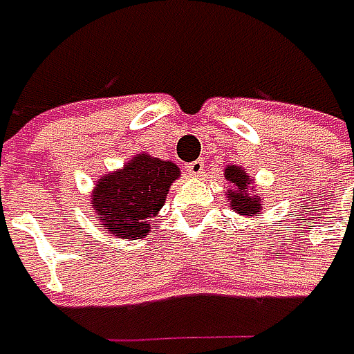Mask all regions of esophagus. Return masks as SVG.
Wrapping results in <instances>:
<instances>
[{
	"instance_id": "obj_1",
	"label": "esophagus",
	"mask_w": 354,
	"mask_h": 354,
	"mask_svg": "<svg viewBox=\"0 0 354 354\" xmlns=\"http://www.w3.org/2000/svg\"><path fill=\"white\" fill-rule=\"evenodd\" d=\"M185 169H187V174H189V176H199V174L203 171V161H201V159L191 161V163H187V165H185Z\"/></svg>"
}]
</instances>
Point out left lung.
<instances>
[{
  "label": "left lung",
  "mask_w": 354,
  "mask_h": 354,
  "mask_svg": "<svg viewBox=\"0 0 354 354\" xmlns=\"http://www.w3.org/2000/svg\"><path fill=\"white\" fill-rule=\"evenodd\" d=\"M224 178L233 183V187H237V191L229 193V199H231V207L241 214V216H250V214H256L260 209V201L256 199V195H250L248 193V185H250V176H245V171L237 165H231L226 167L224 171Z\"/></svg>",
  "instance_id": "1"
}]
</instances>
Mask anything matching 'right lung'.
<instances>
[{
    "label": "right lung",
    "mask_w": 354,
    "mask_h": 354,
    "mask_svg": "<svg viewBox=\"0 0 354 354\" xmlns=\"http://www.w3.org/2000/svg\"><path fill=\"white\" fill-rule=\"evenodd\" d=\"M178 174L171 161L138 155L123 169L104 176L96 185L92 195L94 212L111 235L142 239Z\"/></svg>",
    "instance_id": "right-lung-1"
}]
</instances>
